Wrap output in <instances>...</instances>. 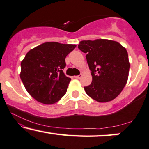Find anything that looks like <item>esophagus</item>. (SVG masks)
<instances>
[{
	"mask_svg": "<svg viewBox=\"0 0 149 149\" xmlns=\"http://www.w3.org/2000/svg\"><path fill=\"white\" fill-rule=\"evenodd\" d=\"M81 76H82V75L79 74V75H76V76H75V78H76V79H80L81 77Z\"/></svg>",
	"mask_w": 149,
	"mask_h": 149,
	"instance_id": "esophagus-1",
	"label": "esophagus"
}]
</instances>
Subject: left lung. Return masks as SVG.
Here are the masks:
<instances>
[{
    "instance_id": "left-lung-1",
    "label": "left lung",
    "mask_w": 149,
    "mask_h": 149,
    "mask_svg": "<svg viewBox=\"0 0 149 149\" xmlns=\"http://www.w3.org/2000/svg\"><path fill=\"white\" fill-rule=\"evenodd\" d=\"M78 49L86 53L93 81L84 87L88 95L100 102L113 100L126 84L130 63L126 49L116 41L106 39L82 40Z\"/></svg>"
}]
</instances>
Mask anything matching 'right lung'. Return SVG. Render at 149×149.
Here are the masks:
<instances>
[{"label": "right lung", "mask_w": 149, "mask_h": 149, "mask_svg": "<svg viewBox=\"0 0 149 149\" xmlns=\"http://www.w3.org/2000/svg\"><path fill=\"white\" fill-rule=\"evenodd\" d=\"M75 45L48 42L31 49L21 63L20 77L28 93L51 104L65 95L71 78L64 74L65 58Z\"/></svg>", "instance_id": "right-lung-1"}]
</instances>
